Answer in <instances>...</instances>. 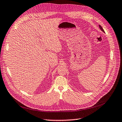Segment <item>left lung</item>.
<instances>
[{"instance_id": "8db88e82", "label": "left lung", "mask_w": 122, "mask_h": 122, "mask_svg": "<svg viewBox=\"0 0 122 122\" xmlns=\"http://www.w3.org/2000/svg\"><path fill=\"white\" fill-rule=\"evenodd\" d=\"M99 27H100V30H101L102 31V32H104V30L103 29V28H102V27L100 25H99Z\"/></svg>"}]
</instances>
